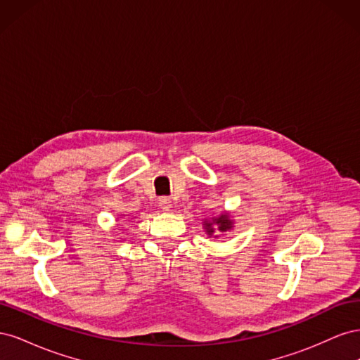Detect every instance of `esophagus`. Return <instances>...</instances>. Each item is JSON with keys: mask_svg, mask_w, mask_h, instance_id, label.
<instances>
[{"mask_svg": "<svg viewBox=\"0 0 360 360\" xmlns=\"http://www.w3.org/2000/svg\"><path fill=\"white\" fill-rule=\"evenodd\" d=\"M159 207H160V209H162L163 212H169V210H171V207H172V201H171V198H168V197H162V198H159Z\"/></svg>", "mask_w": 360, "mask_h": 360, "instance_id": "esophagus-1", "label": "esophagus"}]
</instances>
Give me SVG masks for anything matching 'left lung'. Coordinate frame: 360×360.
<instances>
[{"label": "left lung", "mask_w": 360, "mask_h": 360, "mask_svg": "<svg viewBox=\"0 0 360 360\" xmlns=\"http://www.w3.org/2000/svg\"><path fill=\"white\" fill-rule=\"evenodd\" d=\"M202 228L207 236L217 238L219 237V233H226L233 230L234 228L233 216L228 212L214 214L210 217V219H202Z\"/></svg>", "instance_id": "left-lung-1"}]
</instances>
